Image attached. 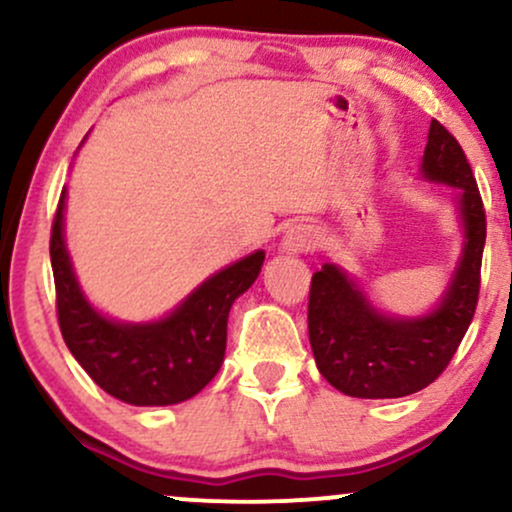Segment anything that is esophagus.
I'll use <instances>...</instances> for the list:
<instances>
[{
	"mask_svg": "<svg viewBox=\"0 0 512 512\" xmlns=\"http://www.w3.org/2000/svg\"><path fill=\"white\" fill-rule=\"evenodd\" d=\"M317 245V233L313 226H305V223H298L293 226L284 238V248L291 252H308Z\"/></svg>",
	"mask_w": 512,
	"mask_h": 512,
	"instance_id": "1",
	"label": "esophagus"
}]
</instances>
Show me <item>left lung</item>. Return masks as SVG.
Returning a JSON list of instances; mask_svg holds the SVG:
<instances>
[{
    "label": "left lung",
    "instance_id": "left-lung-1",
    "mask_svg": "<svg viewBox=\"0 0 512 512\" xmlns=\"http://www.w3.org/2000/svg\"><path fill=\"white\" fill-rule=\"evenodd\" d=\"M421 173L457 187L464 250L443 301L424 317H387L334 264L310 281L308 334L320 373L349 397L392 399L424 390L448 368L474 310L481 286L486 214L472 166L460 142L431 120Z\"/></svg>",
    "mask_w": 512,
    "mask_h": 512
}]
</instances>
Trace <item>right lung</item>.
I'll use <instances>...</instances> for the list:
<instances>
[{
    "instance_id": "add662e5",
    "label": "right lung",
    "mask_w": 512,
    "mask_h": 512,
    "mask_svg": "<svg viewBox=\"0 0 512 512\" xmlns=\"http://www.w3.org/2000/svg\"><path fill=\"white\" fill-rule=\"evenodd\" d=\"M64 190L50 233L57 322L72 356L101 390L134 407H166L195 397L219 373L226 354L228 310L260 274L257 250L221 269L168 317L125 325L103 317L81 293L64 248Z\"/></svg>"
}]
</instances>
